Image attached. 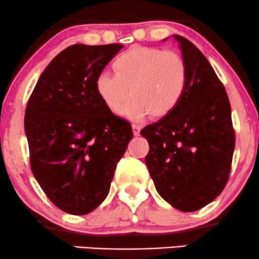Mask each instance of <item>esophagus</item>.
Returning a JSON list of instances; mask_svg holds the SVG:
<instances>
[{
	"instance_id": "obj_1",
	"label": "esophagus",
	"mask_w": 259,
	"mask_h": 259,
	"mask_svg": "<svg viewBox=\"0 0 259 259\" xmlns=\"http://www.w3.org/2000/svg\"><path fill=\"white\" fill-rule=\"evenodd\" d=\"M133 133L135 136H139L140 135V130H141V125H139V124H133Z\"/></svg>"
}]
</instances>
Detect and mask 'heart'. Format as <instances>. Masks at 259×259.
<instances>
[{"label": "heart", "instance_id": "heart-1", "mask_svg": "<svg viewBox=\"0 0 259 259\" xmlns=\"http://www.w3.org/2000/svg\"><path fill=\"white\" fill-rule=\"evenodd\" d=\"M114 74L97 75L96 91L112 112H119L131 92L132 97L120 114L142 120L148 114L163 117L179 105L189 82L187 64L178 52L153 47H133L113 62Z\"/></svg>", "mask_w": 259, "mask_h": 259}]
</instances>
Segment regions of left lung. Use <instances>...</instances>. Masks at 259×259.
I'll list each match as a JSON object with an SVG mask.
<instances>
[{
	"label": "left lung",
	"instance_id": "left-lung-1",
	"mask_svg": "<svg viewBox=\"0 0 259 259\" xmlns=\"http://www.w3.org/2000/svg\"><path fill=\"white\" fill-rule=\"evenodd\" d=\"M173 37L189 69L185 95L141 135L150 145L145 162L157 192L177 209L195 212L227 185L235 132L228 95L212 65L191 41Z\"/></svg>",
	"mask_w": 259,
	"mask_h": 259
}]
</instances>
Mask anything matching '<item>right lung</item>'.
I'll return each mask as SVG.
<instances>
[{
  "instance_id": "add662e5",
  "label": "right lung",
  "mask_w": 259,
  "mask_h": 259,
  "mask_svg": "<svg viewBox=\"0 0 259 259\" xmlns=\"http://www.w3.org/2000/svg\"><path fill=\"white\" fill-rule=\"evenodd\" d=\"M123 49L109 44L67 47L38 78L24 127L35 179L55 206L84 215L105 201L132 124L112 113L96 78Z\"/></svg>"
}]
</instances>
